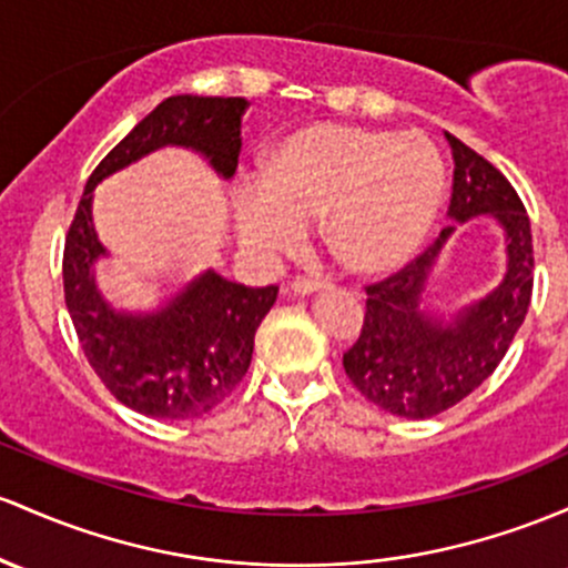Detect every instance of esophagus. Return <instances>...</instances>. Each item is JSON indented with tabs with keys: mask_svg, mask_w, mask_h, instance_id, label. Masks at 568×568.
Segmentation results:
<instances>
[{
	"mask_svg": "<svg viewBox=\"0 0 568 568\" xmlns=\"http://www.w3.org/2000/svg\"><path fill=\"white\" fill-rule=\"evenodd\" d=\"M323 288V283H317V280H310V277H296L294 283L288 285V291L294 296H310V294H317V291Z\"/></svg>",
	"mask_w": 568,
	"mask_h": 568,
	"instance_id": "1",
	"label": "esophagus"
}]
</instances>
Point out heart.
<instances>
[{"mask_svg": "<svg viewBox=\"0 0 568 568\" xmlns=\"http://www.w3.org/2000/svg\"><path fill=\"white\" fill-rule=\"evenodd\" d=\"M445 196V164L426 136L351 123H315L264 155L258 189L236 202V232L261 251L288 253L321 221L347 272L377 277L407 264Z\"/></svg>", "mask_w": 568, "mask_h": 568, "instance_id": "obj_1", "label": "heart"}]
</instances>
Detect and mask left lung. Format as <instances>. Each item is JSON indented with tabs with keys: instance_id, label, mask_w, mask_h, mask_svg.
I'll return each mask as SVG.
<instances>
[{
	"instance_id": "left-lung-1",
	"label": "left lung",
	"mask_w": 568,
	"mask_h": 568,
	"mask_svg": "<svg viewBox=\"0 0 568 568\" xmlns=\"http://www.w3.org/2000/svg\"><path fill=\"white\" fill-rule=\"evenodd\" d=\"M445 136L456 161L447 215L458 223L475 215L494 217L507 240V272L488 296L453 323L428 315L420 307L423 291L442 247L456 232V226H445L434 245L402 272L366 285L364 326L342 364L361 396L409 420L445 413L494 375L526 321L534 288L531 221L520 196L490 161L458 136Z\"/></svg>"
}]
</instances>
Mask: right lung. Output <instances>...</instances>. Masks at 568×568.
Wrapping results in <instances>:
<instances>
[{"label":"right lung","instance_id":"add662e5","mask_svg":"<svg viewBox=\"0 0 568 568\" xmlns=\"http://www.w3.org/2000/svg\"><path fill=\"white\" fill-rule=\"evenodd\" d=\"M245 110L242 97L164 99L99 161L67 234L64 298L74 332L104 388L140 415L193 420L226 402L251 366L255 328L277 285L247 288L207 270L155 313L110 307L93 280V264L108 255L93 232V189L166 145L191 148L223 180L234 178Z\"/></svg>","mask_w":568,"mask_h":568}]
</instances>
